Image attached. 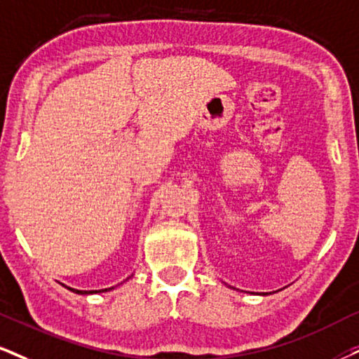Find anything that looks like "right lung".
<instances>
[{
    "mask_svg": "<svg viewBox=\"0 0 359 359\" xmlns=\"http://www.w3.org/2000/svg\"><path fill=\"white\" fill-rule=\"evenodd\" d=\"M131 278V276H130ZM68 287L69 291H73V293H76V294H95V293H104V291H109V290H113V287H108V290H91V291H81V290H74V287H69V286H66Z\"/></svg>",
    "mask_w": 359,
    "mask_h": 359,
    "instance_id": "obj_1",
    "label": "right lung"
}]
</instances>
